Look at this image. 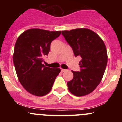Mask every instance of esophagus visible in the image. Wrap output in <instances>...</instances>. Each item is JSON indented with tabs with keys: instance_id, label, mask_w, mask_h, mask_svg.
<instances>
[{
	"instance_id": "obj_1",
	"label": "esophagus",
	"mask_w": 122,
	"mask_h": 122,
	"mask_svg": "<svg viewBox=\"0 0 122 122\" xmlns=\"http://www.w3.org/2000/svg\"><path fill=\"white\" fill-rule=\"evenodd\" d=\"M60 70H61V71H62V72H64V71H66V70H65V69H63V68H61Z\"/></svg>"
}]
</instances>
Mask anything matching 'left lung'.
<instances>
[{"mask_svg":"<svg viewBox=\"0 0 122 122\" xmlns=\"http://www.w3.org/2000/svg\"><path fill=\"white\" fill-rule=\"evenodd\" d=\"M62 34L74 56L82 59L80 71H73V79L67 82L69 91L77 97L89 94L100 83L107 65L104 42L97 33L85 28L62 31Z\"/></svg>","mask_w":122,"mask_h":122,"instance_id":"left-lung-1","label":"left lung"}]
</instances>
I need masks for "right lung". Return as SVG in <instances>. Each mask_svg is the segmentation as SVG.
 I'll return each mask as SVG.
<instances>
[{"label":"right lung","mask_w":122,"mask_h":122,"mask_svg":"<svg viewBox=\"0 0 122 122\" xmlns=\"http://www.w3.org/2000/svg\"><path fill=\"white\" fill-rule=\"evenodd\" d=\"M61 31L29 29L17 39L13 63L18 79L23 87L33 95L41 97L51 90L60 68L43 64L48 56L51 42L60 36Z\"/></svg>","instance_id":"right-lung-1"}]
</instances>
